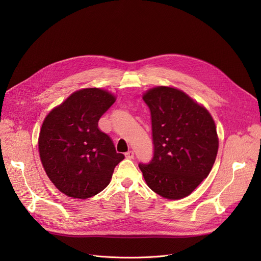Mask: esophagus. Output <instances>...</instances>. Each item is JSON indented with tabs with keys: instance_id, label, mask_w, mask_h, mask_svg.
<instances>
[{
	"instance_id": "obj_1",
	"label": "esophagus",
	"mask_w": 261,
	"mask_h": 261,
	"mask_svg": "<svg viewBox=\"0 0 261 261\" xmlns=\"http://www.w3.org/2000/svg\"><path fill=\"white\" fill-rule=\"evenodd\" d=\"M126 159H133L134 158V152L133 151H128L125 153Z\"/></svg>"
}]
</instances>
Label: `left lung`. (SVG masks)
I'll list each match as a JSON object with an SVG mask.
<instances>
[{"mask_svg":"<svg viewBox=\"0 0 261 261\" xmlns=\"http://www.w3.org/2000/svg\"><path fill=\"white\" fill-rule=\"evenodd\" d=\"M143 99L151 114L153 156L139 167L161 197L185 198L214 166L219 147L215 121L206 109L174 88L150 89Z\"/></svg>","mask_w":261,"mask_h":261,"instance_id":"8db88e82","label":"left lung"}]
</instances>
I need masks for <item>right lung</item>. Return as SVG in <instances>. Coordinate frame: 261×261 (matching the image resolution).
Instances as JSON below:
<instances>
[{
    "label": "right lung",
    "instance_id": "add662e5",
    "mask_svg": "<svg viewBox=\"0 0 261 261\" xmlns=\"http://www.w3.org/2000/svg\"><path fill=\"white\" fill-rule=\"evenodd\" d=\"M114 102L111 93L84 89L45 117L38 142L40 159L49 180L64 195L87 199L99 194L125 159L98 129L99 118Z\"/></svg>",
    "mask_w": 261,
    "mask_h": 261
}]
</instances>
